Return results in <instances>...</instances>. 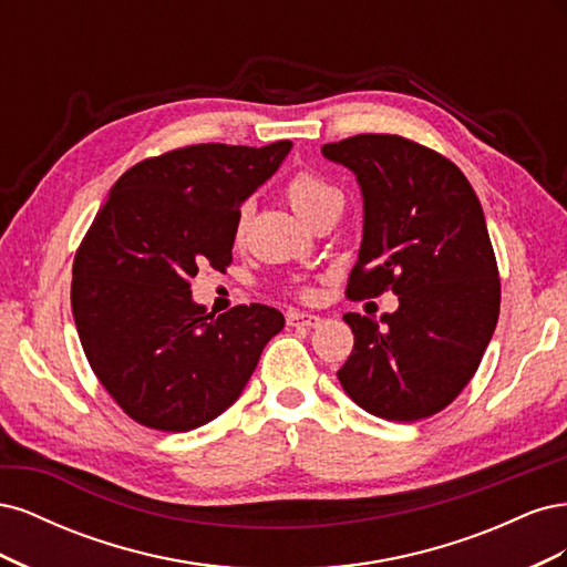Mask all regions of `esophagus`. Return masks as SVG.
I'll return each mask as SVG.
<instances>
[{
  "instance_id": "obj_1",
  "label": "esophagus",
  "mask_w": 567,
  "mask_h": 567,
  "mask_svg": "<svg viewBox=\"0 0 567 567\" xmlns=\"http://www.w3.org/2000/svg\"><path fill=\"white\" fill-rule=\"evenodd\" d=\"M290 326H307V329H315V326L321 323V317L317 315H307V312H290L288 315Z\"/></svg>"
}]
</instances>
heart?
Instances as JSON below:
<instances>
[{
  "label": "heart",
  "instance_id": "obj_1",
  "mask_svg": "<svg viewBox=\"0 0 567 567\" xmlns=\"http://www.w3.org/2000/svg\"><path fill=\"white\" fill-rule=\"evenodd\" d=\"M286 198L288 203L293 205V210L300 217H307L312 210H317L321 203L331 200V198H340L336 188L326 182L323 177H319L312 169H300L293 177L286 182ZM246 217L248 210L241 208L236 215V236H241L246 229Z\"/></svg>",
  "mask_w": 567,
  "mask_h": 567
}]
</instances>
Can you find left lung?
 Instances as JSON below:
<instances>
[{
  "instance_id": "left-lung-1",
  "label": "left lung",
  "mask_w": 567,
  "mask_h": 567,
  "mask_svg": "<svg viewBox=\"0 0 567 567\" xmlns=\"http://www.w3.org/2000/svg\"><path fill=\"white\" fill-rule=\"evenodd\" d=\"M321 153L352 169L364 198L348 296H400L383 326L342 317L354 348L338 381L373 416H433L468 385L499 319L502 284L483 205L452 161L398 134H357Z\"/></svg>"
}]
</instances>
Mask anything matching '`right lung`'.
Listing matches in <instances>:
<instances>
[{"instance_id": "1", "label": "right lung", "mask_w": 567, "mask_h": 567, "mask_svg": "<svg viewBox=\"0 0 567 567\" xmlns=\"http://www.w3.org/2000/svg\"><path fill=\"white\" fill-rule=\"evenodd\" d=\"M290 142L196 144L120 177L84 234L71 302L96 379L130 419L186 433L244 392L284 315L238 305L205 315L192 300L200 265L231 262L241 203L277 173Z\"/></svg>"}]
</instances>
